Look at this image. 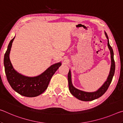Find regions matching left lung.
Here are the masks:
<instances>
[{
  "label": "left lung",
  "instance_id": "obj_1",
  "mask_svg": "<svg viewBox=\"0 0 123 123\" xmlns=\"http://www.w3.org/2000/svg\"><path fill=\"white\" fill-rule=\"evenodd\" d=\"M105 34L107 39V45L110 51V54H111V66L109 76H108L106 81L104 82V84L102 85L101 87H100L97 91L95 92H87L79 90V89L76 88L75 87H74L72 84L71 79V73H70V70L69 71V73H68V80L70 92L71 93V94L73 95V96L76 98L78 99L79 100H80L89 101L93 100L98 99L99 98V97H101L107 90L110 84H111L112 79H113V77L114 74V72H115V62H114L113 57V49L112 48V47H111V45L110 44L109 38H108L106 32H105Z\"/></svg>",
  "mask_w": 123,
  "mask_h": 123
}]
</instances>
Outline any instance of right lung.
I'll use <instances>...</instances> for the list:
<instances>
[{
    "instance_id": "obj_1",
    "label": "right lung",
    "mask_w": 123,
    "mask_h": 123,
    "mask_svg": "<svg viewBox=\"0 0 123 123\" xmlns=\"http://www.w3.org/2000/svg\"><path fill=\"white\" fill-rule=\"evenodd\" d=\"M15 37L10 42L4 55V64L6 76L10 86L19 94L27 97H35L46 90L50 80L61 65V62L54 64L43 73L35 77H28L19 74L12 66L10 60V53Z\"/></svg>"
}]
</instances>
